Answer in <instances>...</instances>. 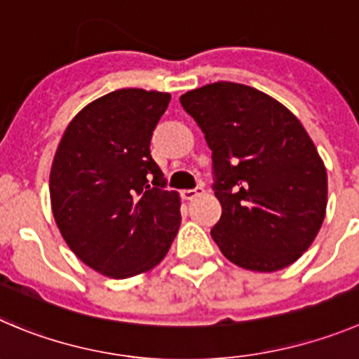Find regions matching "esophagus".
Returning a JSON list of instances; mask_svg holds the SVG:
<instances>
[{"label":"esophagus","instance_id":"34e87169","mask_svg":"<svg viewBox=\"0 0 359 359\" xmlns=\"http://www.w3.org/2000/svg\"><path fill=\"white\" fill-rule=\"evenodd\" d=\"M203 193H205V189H203L202 186H196L195 189H184L182 193H180V196H182L184 200H193L196 198V196H202Z\"/></svg>","mask_w":359,"mask_h":359}]
</instances>
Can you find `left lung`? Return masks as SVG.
<instances>
[{"label":"left lung","mask_w":359,"mask_h":359,"mask_svg":"<svg viewBox=\"0 0 359 359\" xmlns=\"http://www.w3.org/2000/svg\"><path fill=\"white\" fill-rule=\"evenodd\" d=\"M212 150L221 217L210 230L236 266L273 273L316 239L327 203V175L304 127L260 90L217 81L180 97Z\"/></svg>","instance_id":"1"}]
</instances>
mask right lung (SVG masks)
Listing matches in <instances>:
<instances>
[{"mask_svg":"<svg viewBox=\"0 0 359 359\" xmlns=\"http://www.w3.org/2000/svg\"><path fill=\"white\" fill-rule=\"evenodd\" d=\"M170 93L115 90L83 108L63 133L49 193L63 239L81 262L130 278L164 259L180 225V198L150 154Z\"/></svg>","mask_w":359,"mask_h":359,"instance_id":"1","label":"right lung"}]
</instances>
